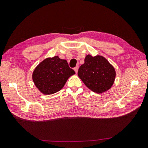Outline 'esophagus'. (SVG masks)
<instances>
[{
  "mask_svg": "<svg viewBox=\"0 0 148 148\" xmlns=\"http://www.w3.org/2000/svg\"><path fill=\"white\" fill-rule=\"evenodd\" d=\"M78 66H76V67H75V68L74 69V71L76 72V73L77 74V71H78Z\"/></svg>",
  "mask_w": 148,
  "mask_h": 148,
  "instance_id": "34e87169",
  "label": "esophagus"
}]
</instances>
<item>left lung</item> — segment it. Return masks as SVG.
I'll list each match as a JSON object with an SVG mask.
<instances>
[{
    "label": "left lung",
    "mask_w": 148,
    "mask_h": 148,
    "mask_svg": "<svg viewBox=\"0 0 148 148\" xmlns=\"http://www.w3.org/2000/svg\"><path fill=\"white\" fill-rule=\"evenodd\" d=\"M84 64L78 69L77 75L84 84L93 92L101 93L106 91L114 84L116 71L111 64L101 56L88 55Z\"/></svg>",
    "instance_id": "1"
}]
</instances>
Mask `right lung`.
<instances>
[{
	"instance_id": "add662e5",
	"label": "right lung",
	"mask_w": 148,
	"mask_h": 148,
	"mask_svg": "<svg viewBox=\"0 0 148 148\" xmlns=\"http://www.w3.org/2000/svg\"><path fill=\"white\" fill-rule=\"evenodd\" d=\"M74 74L66 60L55 56L44 60L36 67L32 80L42 93L51 95L60 91L69 77Z\"/></svg>"
}]
</instances>
